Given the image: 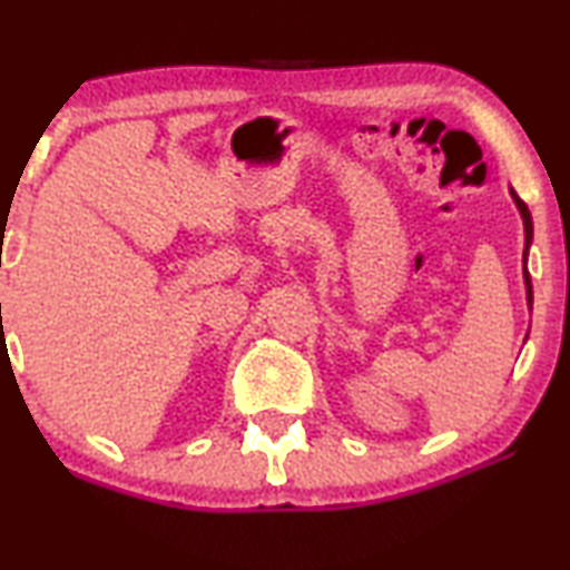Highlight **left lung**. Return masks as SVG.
Here are the masks:
<instances>
[{"mask_svg": "<svg viewBox=\"0 0 570 570\" xmlns=\"http://www.w3.org/2000/svg\"><path fill=\"white\" fill-rule=\"evenodd\" d=\"M509 194H511V198H514V204L519 208V216H522V224H524V255H522L524 268H522V274H524V286H527V307H529V312H532V278H529V271H527V255H529V247H532V235H534L532 214H529L527 204L517 196L514 188H509Z\"/></svg>", "mask_w": 570, "mask_h": 570, "instance_id": "1", "label": "left lung"}]
</instances>
